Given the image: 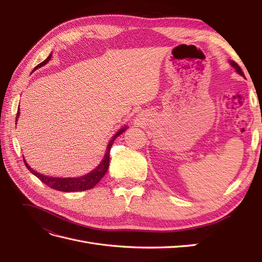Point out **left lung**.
<instances>
[{
	"mask_svg": "<svg viewBox=\"0 0 262 262\" xmlns=\"http://www.w3.org/2000/svg\"><path fill=\"white\" fill-rule=\"evenodd\" d=\"M231 64H232V67L236 70V72L238 73V74H241V75H243L244 76V73H243V71H242V69H241V67L237 64V63L235 62V61H231Z\"/></svg>",
	"mask_w": 262,
	"mask_h": 262,
	"instance_id": "1",
	"label": "left lung"
}]
</instances>
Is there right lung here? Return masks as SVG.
I'll return each instance as SVG.
<instances>
[{"mask_svg": "<svg viewBox=\"0 0 262 262\" xmlns=\"http://www.w3.org/2000/svg\"><path fill=\"white\" fill-rule=\"evenodd\" d=\"M51 54L49 55L48 58H47L43 62H41L40 64H38L35 69L39 68V67H42L45 66L47 62L50 60ZM19 110V108H18ZM19 116V112H17L16 117L18 118ZM16 118V120H17ZM125 130V128L121 129L119 131L116 136L112 139V141L109 142V144L107 146V150H106V154L104 160L101 161V163L97 166L96 168H95L93 171H91L90 173H87L85 176L82 177H78V178H57V177H48V176H45L41 175V173H39L37 171H35L33 168L29 167V165H27V163L24 160V163H25L26 167L28 168V170L30 172H33L34 175L38 178L40 179L45 185L49 186L50 188L54 189V190H58V191H63V192H73V191H84V190H89L94 188L96 186L98 182L100 181V179L104 177V175L106 173V171L108 170L109 167V152H110V148H112V145L114 143V141L116 140V138L118 136H120L121 133H123Z\"/></svg>", "mask_w": 262, "mask_h": 262, "instance_id": "right-lung-1", "label": "right lung"}]
</instances>
